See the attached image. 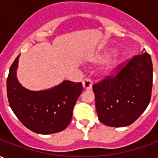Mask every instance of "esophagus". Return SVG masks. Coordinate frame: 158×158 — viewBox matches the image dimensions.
Masks as SVG:
<instances>
[{"label": "esophagus", "instance_id": "34e87169", "mask_svg": "<svg viewBox=\"0 0 158 158\" xmlns=\"http://www.w3.org/2000/svg\"><path fill=\"white\" fill-rule=\"evenodd\" d=\"M83 87L85 89H91L92 88L93 82L89 79H85L83 80Z\"/></svg>", "mask_w": 158, "mask_h": 158}]
</instances>
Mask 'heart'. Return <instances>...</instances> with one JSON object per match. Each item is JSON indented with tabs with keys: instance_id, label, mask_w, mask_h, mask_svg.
Returning a JSON list of instances; mask_svg holds the SVG:
<instances>
[{
	"instance_id": "1",
	"label": "heart",
	"mask_w": 158,
	"mask_h": 158,
	"mask_svg": "<svg viewBox=\"0 0 158 158\" xmlns=\"http://www.w3.org/2000/svg\"><path fill=\"white\" fill-rule=\"evenodd\" d=\"M108 58H109V55H104L103 56H102V57L100 58V61L104 62V61H106Z\"/></svg>"
}]
</instances>
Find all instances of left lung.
<instances>
[{"label":"left lung","instance_id":"8db88e82","mask_svg":"<svg viewBox=\"0 0 158 158\" xmlns=\"http://www.w3.org/2000/svg\"><path fill=\"white\" fill-rule=\"evenodd\" d=\"M152 62L146 52L117 66L113 73L94 84L98 118L105 125H130L146 109L152 97Z\"/></svg>","mask_w":158,"mask_h":158}]
</instances>
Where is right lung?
Returning <instances> with one entry per match:
<instances>
[{"label":"right lung","instance_id":"add662e5","mask_svg":"<svg viewBox=\"0 0 158 158\" xmlns=\"http://www.w3.org/2000/svg\"><path fill=\"white\" fill-rule=\"evenodd\" d=\"M19 57L10 67L6 79L7 98L12 112L33 132L48 135L62 131L71 122L74 105L83 91L82 83L63 81L47 90L26 89L16 78Z\"/></svg>","mask_w":158,"mask_h":158}]
</instances>
